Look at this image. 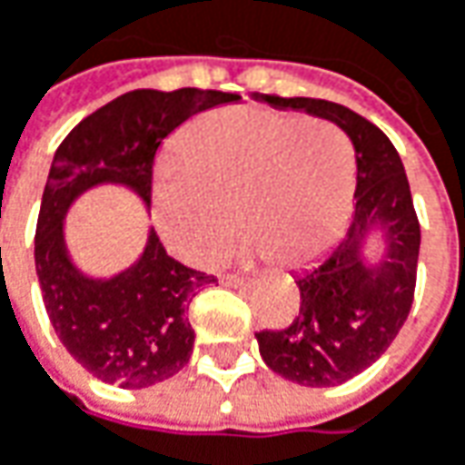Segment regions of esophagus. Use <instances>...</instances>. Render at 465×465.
Listing matches in <instances>:
<instances>
[{"instance_id": "esophagus-1", "label": "esophagus", "mask_w": 465, "mask_h": 465, "mask_svg": "<svg viewBox=\"0 0 465 465\" xmlns=\"http://www.w3.org/2000/svg\"><path fill=\"white\" fill-rule=\"evenodd\" d=\"M223 281L229 286H244V283H250V278H244V275H223Z\"/></svg>"}]
</instances>
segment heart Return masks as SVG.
Masks as SVG:
<instances>
[{
    "label": "heart",
    "mask_w": 465,
    "mask_h": 465,
    "mask_svg": "<svg viewBox=\"0 0 465 465\" xmlns=\"http://www.w3.org/2000/svg\"><path fill=\"white\" fill-rule=\"evenodd\" d=\"M356 153L333 122L260 106H233L197 119L179 158L155 179L158 229L173 252L211 262L236 221L244 254L302 265L341 229L353 197ZM237 208H232V203Z\"/></svg>",
    "instance_id": "obj_1"
}]
</instances>
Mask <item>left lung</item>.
Masks as SVG:
<instances>
[{
    "instance_id": "1",
    "label": "left lung",
    "mask_w": 465,
    "mask_h": 465,
    "mask_svg": "<svg viewBox=\"0 0 465 465\" xmlns=\"http://www.w3.org/2000/svg\"><path fill=\"white\" fill-rule=\"evenodd\" d=\"M254 98L333 122L356 151V205L343 239L317 265L293 275L302 304L292 325L254 333L272 372L307 388H333L388 351L411 312L421 244L411 187L393 143L370 119L322 98ZM377 220L389 232V257L370 269L358 247Z\"/></svg>"
}]
</instances>
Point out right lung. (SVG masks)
<instances>
[{"mask_svg": "<svg viewBox=\"0 0 465 465\" xmlns=\"http://www.w3.org/2000/svg\"><path fill=\"white\" fill-rule=\"evenodd\" d=\"M223 91H130L85 116L54 153L35 223V272L51 328L93 377L124 391L179 372L194 346L190 302L218 278L173 260L151 232L143 257L109 281L88 278L64 247L72 200L95 184H124L151 205L161 143L190 116L239 101Z\"/></svg>", "mask_w": 465, "mask_h": 465, "instance_id": "right-lung-1", "label": "right lung"}]
</instances>
